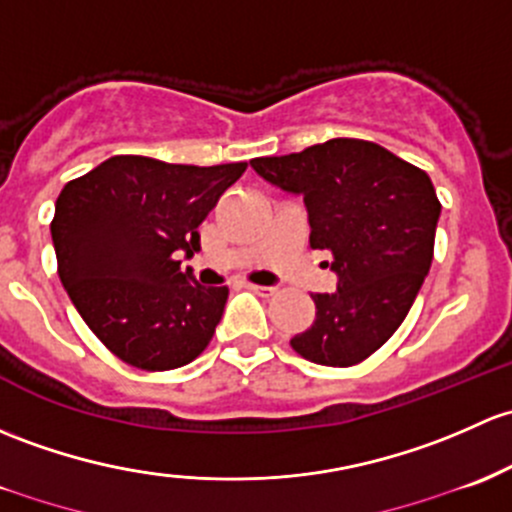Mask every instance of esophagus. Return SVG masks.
<instances>
[{
    "mask_svg": "<svg viewBox=\"0 0 512 512\" xmlns=\"http://www.w3.org/2000/svg\"><path fill=\"white\" fill-rule=\"evenodd\" d=\"M247 289L260 294V297H270V294H274V287H260V284H247Z\"/></svg>",
    "mask_w": 512,
    "mask_h": 512,
    "instance_id": "34e87169",
    "label": "esophagus"
}]
</instances>
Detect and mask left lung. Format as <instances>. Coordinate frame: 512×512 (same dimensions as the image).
<instances>
[{
    "instance_id": "obj_1",
    "label": "left lung",
    "mask_w": 512,
    "mask_h": 512,
    "mask_svg": "<svg viewBox=\"0 0 512 512\" xmlns=\"http://www.w3.org/2000/svg\"><path fill=\"white\" fill-rule=\"evenodd\" d=\"M250 166L304 198L309 245L331 252L338 277L336 292L314 294V324L289 343L311 363H360L405 321L432 267L441 213L432 179L380 144L346 137Z\"/></svg>"
}]
</instances>
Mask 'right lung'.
<instances>
[{"instance_id": "add662e5", "label": "right lung", "mask_w": 512, "mask_h": 512, "mask_svg": "<svg viewBox=\"0 0 512 512\" xmlns=\"http://www.w3.org/2000/svg\"><path fill=\"white\" fill-rule=\"evenodd\" d=\"M245 169L120 154L63 186L51 223L58 277L120 360L174 370L206 351L228 287H201L176 255L201 250L198 225Z\"/></svg>"}]
</instances>
